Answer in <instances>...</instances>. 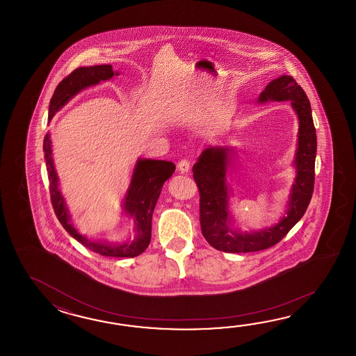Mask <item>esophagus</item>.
Returning <instances> with one entry per match:
<instances>
[{"label": "esophagus", "instance_id": "esophagus-1", "mask_svg": "<svg viewBox=\"0 0 356 356\" xmlns=\"http://www.w3.org/2000/svg\"><path fill=\"white\" fill-rule=\"evenodd\" d=\"M189 169H191V164H189V161H187V160H181V161H179V164H178V170L181 172V175L188 173Z\"/></svg>", "mask_w": 356, "mask_h": 356}]
</instances>
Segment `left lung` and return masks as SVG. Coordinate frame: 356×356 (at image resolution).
Here are the masks:
<instances>
[{"label":"left lung","mask_w":356,"mask_h":356,"mask_svg":"<svg viewBox=\"0 0 356 356\" xmlns=\"http://www.w3.org/2000/svg\"><path fill=\"white\" fill-rule=\"evenodd\" d=\"M267 102H290L298 121V144L293 167L296 181L290 189L286 210L276 224L259 230L242 232L234 227L230 212L227 175L234 149L232 146H209L193 165V178L200 191V221L204 239L215 250L227 253H247L266 250L280 242L307 211L314 187V163L317 136L309 99L296 80L288 75L270 81L258 97V104Z\"/></svg>","instance_id":"8db88e82"}]
</instances>
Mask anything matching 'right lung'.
I'll return each mask as SVG.
<instances>
[{
    "label": "right lung",
    "mask_w": 356,
    "mask_h": 356,
    "mask_svg": "<svg viewBox=\"0 0 356 356\" xmlns=\"http://www.w3.org/2000/svg\"><path fill=\"white\" fill-rule=\"evenodd\" d=\"M114 75L118 76L120 72L113 71L112 65H95L76 68L75 71H72L57 85L54 97L49 102L48 120L51 121L54 114L66 106L80 91L98 85L100 81H106ZM43 150L54 213L68 234L75 238L77 242L81 243L83 247L106 257H136L149 247L152 239V212L158 202L163 184L175 173V165L172 161L143 158L136 160L129 188L122 202L123 212L134 219L135 234L134 238H129L122 243H109L100 239L94 241L77 232V229L71 222V215L68 212L65 197L60 193V179L54 168L49 132L44 137Z\"/></svg>",
    "instance_id": "1"
}]
</instances>
